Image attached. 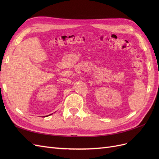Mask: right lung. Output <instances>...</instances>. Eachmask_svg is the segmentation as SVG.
Segmentation results:
<instances>
[{
	"mask_svg": "<svg viewBox=\"0 0 159 159\" xmlns=\"http://www.w3.org/2000/svg\"><path fill=\"white\" fill-rule=\"evenodd\" d=\"M51 115H52V114H51Z\"/></svg>",
	"mask_w": 159,
	"mask_h": 159,
	"instance_id": "1",
	"label": "right lung"
}]
</instances>
